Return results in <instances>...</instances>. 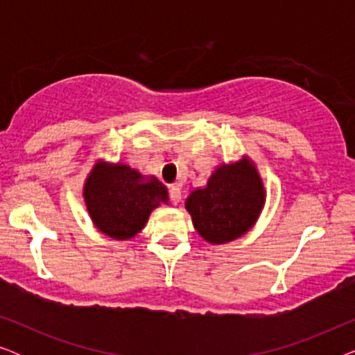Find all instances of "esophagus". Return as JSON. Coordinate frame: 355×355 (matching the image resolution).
<instances>
[{
  "label": "esophagus",
  "mask_w": 355,
  "mask_h": 355,
  "mask_svg": "<svg viewBox=\"0 0 355 355\" xmlns=\"http://www.w3.org/2000/svg\"><path fill=\"white\" fill-rule=\"evenodd\" d=\"M181 187L179 186H171L169 187V200H171L173 205H178L181 202Z\"/></svg>",
  "instance_id": "obj_1"
}]
</instances>
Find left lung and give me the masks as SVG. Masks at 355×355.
<instances>
[{"instance_id":"8db88e82","label":"left lung","mask_w":355,"mask_h":355,"mask_svg":"<svg viewBox=\"0 0 355 355\" xmlns=\"http://www.w3.org/2000/svg\"><path fill=\"white\" fill-rule=\"evenodd\" d=\"M265 197L259 171L244 157L237 163L218 166L207 187L191 192L186 208L203 239L210 244H226L255 225Z\"/></svg>"}]
</instances>
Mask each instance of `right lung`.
<instances>
[{
    "label": "right lung",
    "instance_id": "obj_1",
    "mask_svg": "<svg viewBox=\"0 0 355 355\" xmlns=\"http://www.w3.org/2000/svg\"><path fill=\"white\" fill-rule=\"evenodd\" d=\"M84 198L96 230L128 241L144 230L155 208L168 202V189L125 164L98 162L85 181Z\"/></svg>",
    "mask_w": 355,
    "mask_h": 355
}]
</instances>
